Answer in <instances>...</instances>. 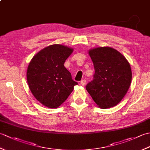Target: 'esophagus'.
<instances>
[{
	"label": "esophagus",
	"mask_w": 150,
	"mask_h": 150,
	"mask_svg": "<svg viewBox=\"0 0 150 150\" xmlns=\"http://www.w3.org/2000/svg\"><path fill=\"white\" fill-rule=\"evenodd\" d=\"M86 82V81L85 79H83V80H82V81H81V84L82 86H85Z\"/></svg>",
	"instance_id": "34e87169"
}]
</instances>
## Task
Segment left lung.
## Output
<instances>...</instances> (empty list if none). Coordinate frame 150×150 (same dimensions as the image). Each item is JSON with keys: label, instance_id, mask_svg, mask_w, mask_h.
Returning a JSON list of instances; mask_svg holds the SVG:
<instances>
[{"label": "left lung", "instance_id": "left-lung-1", "mask_svg": "<svg viewBox=\"0 0 150 150\" xmlns=\"http://www.w3.org/2000/svg\"><path fill=\"white\" fill-rule=\"evenodd\" d=\"M93 61V80L86 89L98 107L107 109L119 104L125 96L132 78L131 66L122 53L111 47L88 51Z\"/></svg>", "mask_w": 150, "mask_h": 150}]
</instances>
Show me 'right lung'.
<instances>
[{
  "label": "right lung",
  "instance_id": "right-lung-1",
  "mask_svg": "<svg viewBox=\"0 0 150 150\" xmlns=\"http://www.w3.org/2000/svg\"><path fill=\"white\" fill-rule=\"evenodd\" d=\"M73 52L71 47L53 44L38 52L28 65L26 77L30 91L46 107L59 108L78 84L64 66Z\"/></svg>",
  "mask_w": 150,
  "mask_h": 150
}]
</instances>
